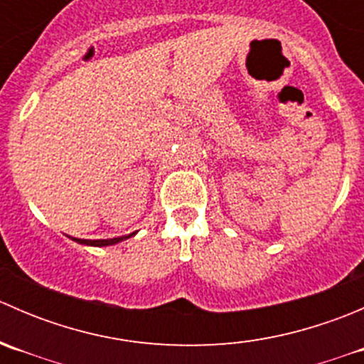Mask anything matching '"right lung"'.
<instances>
[{
	"mask_svg": "<svg viewBox=\"0 0 364 364\" xmlns=\"http://www.w3.org/2000/svg\"><path fill=\"white\" fill-rule=\"evenodd\" d=\"M135 232L128 234V236H121V237H112V240H77V237H72L73 241H77L79 245H90V247H109V245H116L119 241L128 240V237L134 236Z\"/></svg>",
	"mask_w": 364,
	"mask_h": 364,
	"instance_id": "add662e5",
	"label": "right lung"
}]
</instances>
